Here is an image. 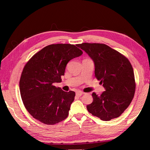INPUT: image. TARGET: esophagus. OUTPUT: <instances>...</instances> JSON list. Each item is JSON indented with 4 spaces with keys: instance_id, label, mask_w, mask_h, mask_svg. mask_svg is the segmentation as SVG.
<instances>
[{
    "instance_id": "esophagus-1",
    "label": "esophagus",
    "mask_w": 150,
    "mask_h": 150,
    "mask_svg": "<svg viewBox=\"0 0 150 150\" xmlns=\"http://www.w3.org/2000/svg\"><path fill=\"white\" fill-rule=\"evenodd\" d=\"M82 94H83V93H82V92L81 91H78L76 92V95L78 97H81V95H82Z\"/></svg>"
}]
</instances>
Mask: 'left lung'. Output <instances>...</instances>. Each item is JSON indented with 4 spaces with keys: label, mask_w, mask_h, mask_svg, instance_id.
Listing matches in <instances>:
<instances>
[{
    "label": "left lung",
    "mask_w": 150,
    "mask_h": 150,
    "mask_svg": "<svg viewBox=\"0 0 150 150\" xmlns=\"http://www.w3.org/2000/svg\"><path fill=\"white\" fill-rule=\"evenodd\" d=\"M78 46L95 63V76L105 88L100 95L92 93L93 100L87 110L102 120L121 115L134 97L135 81L133 67L126 57L104 44L82 43Z\"/></svg>",
    "instance_id": "8db88e82"
}]
</instances>
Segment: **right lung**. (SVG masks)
Segmentation results:
<instances>
[{
	"instance_id": "1",
	"label": "right lung",
	"mask_w": 150,
	"mask_h": 150,
	"mask_svg": "<svg viewBox=\"0 0 150 150\" xmlns=\"http://www.w3.org/2000/svg\"><path fill=\"white\" fill-rule=\"evenodd\" d=\"M70 44L44 47L28 60L21 73L19 88L26 109L35 119L53 125L66 119L75 93L64 91L54 82L62 81L67 64L83 52Z\"/></svg>"
}]
</instances>
